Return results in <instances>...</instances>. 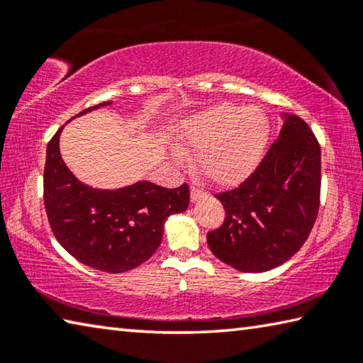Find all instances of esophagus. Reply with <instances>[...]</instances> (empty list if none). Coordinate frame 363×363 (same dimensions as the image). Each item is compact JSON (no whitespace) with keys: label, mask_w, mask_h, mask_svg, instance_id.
Wrapping results in <instances>:
<instances>
[{"label":"esophagus","mask_w":363,"mask_h":363,"mask_svg":"<svg viewBox=\"0 0 363 363\" xmlns=\"http://www.w3.org/2000/svg\"><path fill=\"white\" fill-rule=\"evenodd\" d=\"M205 196H206L205 190H201V189H199V187H192V189H190V200H192L194 203H195V201H199L200 199H205Z\"/></svg>","instance_id":"1"}]
</instances>
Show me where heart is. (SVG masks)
Here are the masks:
<instances>
[{
    "label": "heart",
    "mask_w": 363,
    "mask_h": 363,
    "mask_svg": "<svg viewBox=\"0 0 363 363\" xmlns=\"http://www.w3.org/2000/svg\"><path fill=\"white\" fill-rule=\"evenodd\" d=\"M179 138L196 150V168L219 186H232L248 177L259 164L269 138V123L259 108L223 106L190 116L181 126ZM173 158L186 164L189 155L174 145Z\"/></svg>",
    "instance_id": "1"
}]
</instances>
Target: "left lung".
<instances>
[{"instance_id":"left-lung-1","label":"left lung","mask_w":363,"mask_h":363,"mask_svg":"<svg viewBox=\"0 0 363 363\" xmlns=\"http://www.w3.org/2000/svg\"><path fill=\"white\" fill-rule=\"evenodd\" d=\"M284 126L247 181L218 194L223 225L208 232L213 255L242 272L286 262L309 237L320 205V145L307 123L281 113Z\"/></svg>"}]
</instances>
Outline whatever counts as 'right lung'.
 I'll return each instance as SVG.
<instances>
[{
    "label": "right lung",
    "mask_w": 363,
    "mask_h": 363,
    "mask_svg": "<svg viewBox=\"0 0 363 363\" xmlns=\"http://www.w3.org/2000/svg\"><path fill=\"white\" fill-rule=\"evenodd\" d=\"M110 104H97L75 116ZM62 130L49 140L45 164V206L54 237L84 266L110 274L140 266L162 243L164 220L187 210L189 186L164 189L149 181L115 190L86 186L60 157Z\"/></svg>",
    "instance_id": "right-lung-1"
}]
</instances>
